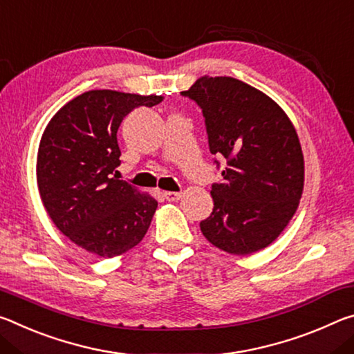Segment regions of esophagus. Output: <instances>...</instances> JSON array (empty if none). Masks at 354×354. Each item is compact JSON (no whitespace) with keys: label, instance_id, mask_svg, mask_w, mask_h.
I'll use <instances>...</instances> for the list:
<instances>
[{"label":"esophagus","instance_id":"1","mask_svg":"<svg viewBox=\"0 0 354 354\" xmlns=\"http://www.w3.org/2000/svg\"><path fill=\"white\" fill-rule=\"evenodd\" d=\"M163 198L166 201L174 202V201H178L182 198V193H178V191H166V193H163Z\"/></svg>","mask_w":354,"mask_h":354}]
</instances>
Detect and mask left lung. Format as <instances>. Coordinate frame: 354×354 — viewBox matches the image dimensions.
<instances>
[{
	"instance_id": "obj_1",
	"label": "left lung",
	"mask_w": 354,
	"mask_h": 354,
	"mask_svg": "<svg viewBox=\"0 0 354 354\" xmlns=\"http://www.w3.org/2000/svg\"><path fill=\"white\" fill-rule=\"evenodd\" d=\"M180 94L202 109L210 153L227 161L221 182L212 185L213 212L201 221L202 234L236 256L266 248L303 194L297 130L277 103L240 80L202 77Z\"/></svg>"
}]
</instances>
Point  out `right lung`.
Here are the masks:
<instances>
[{
    "label": "right lung",
    "mask_w": 354,
    "mask_h": 354,
    "mask_svg": "<svg viewBox=\"0 0 354 354\" xmlns=\"http://www.w3.org/2000/svg\"><path fill=\"white\" fill-rule=\"evenodd\" d=\"M161 100L89 91L64 105L46 125L37 153L40 198L56 227L88 252L119 256L146 235L158 202L115 176L118 130L133 109Z\"/></svg>",
    "instance_id": "add662e5"
}]
</instances>
